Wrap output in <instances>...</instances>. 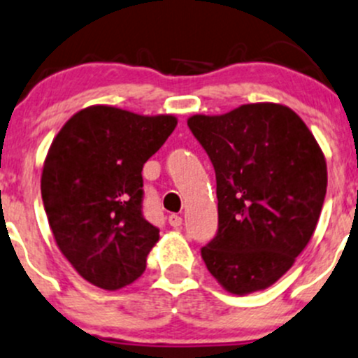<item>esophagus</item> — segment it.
I'll list each match as a JSON object with an SVG mask.
<instances>
[{
    "label": "esophagus",
    "mask_w": 358,
    "mask_h": 358,
    "mask_svg": "<svg viewBox=\"0 0 358 358\" xmlns=\"http://www.w3.org/2000/svg\"><path fill=\"white\" fill-rule=\"evenodd\" d=\"M169 224L178 229V227L182 226V217L178 215V213H172V215H169Z\"/></svg>",
    "instance_id": "34e87169"
}]
</instances>
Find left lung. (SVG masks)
<instances>
[{
    "instance_id": "8db88e82",
    "label": "left lung",
    "mask_w": 358,
    "mask_h": 358,
    "mask_svg": "<svg viewBox=\"0 0 358 358\" xmlns=\"http://www.w3.org/2000/svg\"><path fill=\"white\" fill-rule=\"evenodd\" d=\"M215 171L219 229L201 248L210 274L246 294L274 285L314 234L327 187L326 160L303 120L275 103L193 115Z\"/></svg>"
}]
</instances>
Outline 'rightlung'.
Returning a JSON list of instances; mask_svg holds the SVG:
<instances>
[{
	"instance_id": "obj_1",
	"label": "right lung",
	"mask_w": 358,
	"mask_h": 358,
	"mask_svg": "<svg viewBox=\"0 0 358 358\" xmlns=\"http://www.w3.org/2000/svg\"><path fill=\"white\" fill-rule=\"evenodd\" d=\"M178 125L113 106L77 112L53 139L41 196L55 241L91 285L119 289L146 268L158 227L143 215V165Z\"/></svg>"
}]
</instances>
